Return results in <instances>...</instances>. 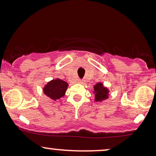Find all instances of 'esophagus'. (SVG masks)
Here are the masks:
<instances>
[{"label":"esophagus","mask_w":156,"mask_h":156,"mask_svg":"<svg viewBox=\"0 0 156 156\" xmlns=\"http://www.w3.org/2000/svg\"><path fill=\"white\" fill-rule=\"evenodd\" d=\"M78 82H79V83H82L83 82H82V80H81V79H79Z\"/></svg>","instance_id":"34e87169"}]
</instances>
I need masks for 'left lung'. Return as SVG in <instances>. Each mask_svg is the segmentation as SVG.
Returning a JSON list of instances; mask_svg holds the SVG:
<instances>
[{"label": "left lung", "mask_w": 156, "mask_h": 156, "mask_svg": "<svg viewBox=\"0 0 156 156\" xmlns=\"http://www.w3.org/2000/svg\"><path fill=\"white\" fill-rule=\"evenodd\" d=\"M94 90L96 92L95 94V101H101L103 100L106 99L108 98V90L105 87H103V84L101 83L97 84L94 87Z\"/></svg>", "instance_id": "left-lung-1"}]
</instances>
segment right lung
I'll return each instance as SVG.
<instances>
[{
    "mask_svg": "<svg viewBox=\"0 0 156 156\" xmlns=\"http://www.w3.org/2000/svg\"><path fill=\"white\" fill-rule=\"evenodd\" d=\"M67 87L68 84L66 82L57 79L47 84L43 89L44 93L51 99L56 101L65 95Z\"/></svg>",
    "mask_w": 156,
    "mask_h": 156,
    "instance_id": "right-lung-1",
    "label": "right lung"
}]
</instances>
